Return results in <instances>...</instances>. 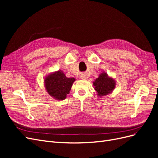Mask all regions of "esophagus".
I'll list each match as a JSON object with an SVG mask.
<instances>
[{"instance_id":"esophagus-1","label":"esophagus","mask_w":158,"mask_h":158,"mask_svg":"<svg viewBox=\"0 0 158 158\" xmlns=\"http://www.w3.org/2000/svg\"><path fill=\"white\" fill-rule=\"evenodd\" d=\"M81 79H82V80H84V79H85V78H84V76H81Z\"/></svg>"}]
</instances>
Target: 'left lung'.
I'll return each instance as SVG.
<instances>
[{"instance_id": "obj_1", "label": "left lung", "mask_w": 158, "mask_h": 158, "mask_svg": "<svg viewBox=\"0 0 158 158\" xmlns=\"http://www.w3.org/2000/svg\"><path fill=\"white\" fill-rule=\"evenodd\" d=\"M93 85L97 92L98 96L102 98L113 92L116 86V81L106 72H102L93 82Z\"/></svg>"}]
</instances>
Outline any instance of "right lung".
Masks as SVG:
<instances>
[{
	"instance_id": "1",
	"label": "right lung",
	"mask_w": 158,
	"mask_h": 158,
	"mask_svg": "<svg viewBox=\"0 0 158 158\" xmlns=\"http://www.w3.org/2000/svg\"><path fill=\"white\" fill-rule=\"evenodd\" d=\"M76 79L66 77L59 70L47 75L44 78L45 88L48 94L56 100H63L69 94Z\"/></svg>"
}]
</instances>
